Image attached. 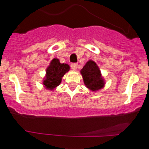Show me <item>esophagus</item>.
Wrapping results in <instances>:
<instances>
[{"mask_svg": "<svg viewBox=\"0 0 149 149\" xmlns=\"http://www.w3.org/2000/svg\"><path fill=\"white\" fill-rule=\"evenodd\" d=\"M70 66H71L72 69H73V70H76L77 69V67H78V63H72L71 65H70Z\"/></svg>", "mask_w": 149, "mask_h": 149, "instance_id": "1", "label": "esophagus"}]
</instances>
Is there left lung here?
Returning a JSON list of instances; mask_svg holds the SVG:
<instances>
[{
  "label": "left lung",
  "mask_w": 149,
  "mask_h": 149,
  "mask_svg": "<svg viewBox=\"0 0 149 149\" xmlns=\"http://www.w3.org/2000/svg\"><path fill=\"white\" fill-rule=\"evenodd\" d=\"M81 73L86 86L89 89L97 91L104 86V82L101 76V72L94 61H88L81 70Z\"/></svg>",
  "instance_id": "left-lung-1"
}]
</instances>
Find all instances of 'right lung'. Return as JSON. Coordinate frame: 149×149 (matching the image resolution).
Listing matches in <instances>:
<instances>
[{
    "label": "right lung",
    "mask_w": 149,
    "mask_h": 149,
    "mask_svg": "<svg viewBox=\"0 0 149 149\" xmlns=\"http://www.w3.org/2000/svg\"><path fill=\"white\" fill-rule=\"evenodd\" d=\"M70 69V67L66 63H61L59 60L54 58L50 62L46 70V76L45 79V86L48 89L52 90L61 84L62 77Z\"/></svg>",
    "instance_id": "obj_1"
}]
</instances>
